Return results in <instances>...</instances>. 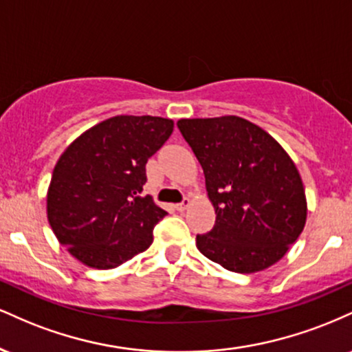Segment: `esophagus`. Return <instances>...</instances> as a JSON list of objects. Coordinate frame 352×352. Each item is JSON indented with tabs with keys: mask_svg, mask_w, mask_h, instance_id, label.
<instances>
[{
	"mask_svg": "<svg viewBox=\"0 0 352 352\" xmlns=\"http://www.w3.org/2000/svg\"><path fill=\"white\" fill-rule=\"evenodd\" d=\"M190 204H192V200H190L188 197H185V199L182 200V204L177 205V210H179V212H184V210H187L190 207Z\"/></svg>",
	"mask_w": 352,
	"mask_h": 352,
	"instance_id": "obj_1",
	"label": "esophagus"
}]
</instances>
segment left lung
<instances>
[{
    "label": "left lung",
    "mask_w": 352,
    "mask_h": 352,
    "mask_svg": "<svg viewBox=\"0 0 352 352\" xmlns=\"http://www.w3.org/2000/svg\"><path fill=\"white\" fill-rule=\"evenodd\" d=\"M205 173L215 225L197 235L208 260L235 273L263 272L298 240L308 217L305 185L288 152L238 116L180 119Z\"/></svg>",
    "instance_id": "left-lung-1"
}]
</instances>
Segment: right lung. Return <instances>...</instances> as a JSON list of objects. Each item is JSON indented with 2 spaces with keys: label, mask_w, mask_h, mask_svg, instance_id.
I'll return each instance as SVG.
<instances>
[{
  "label": "right lung",
  "mask_w": 352,
  "mask_h": 352,
  "mask_svg": "<svg viewBox=\"0 0 352 352\" xmlns=\"http://www.w3.org/2000/svg\"><path fill=\"white\" fill-rule=\"evenodd\" d=\"M172 132V119L116 116L92 125L60 153L46 213L76 260L112 270L152 245V230L167 212L142 195L145 164Z\"/></svg>",
  "instance_id": "add662e5"
}]
</instances>
